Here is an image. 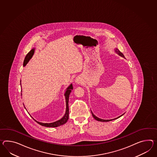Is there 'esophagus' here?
<instances>
[{"label":"esophagus","mask_w":157,"mask_h":157,"mask_svg":"<svg viewBox=\"0 0 157 157\" xmlns=\"http://www.w3.org/2000/svg\"><path fill=\"white\" fill-rule=\"evenodd\" d=\"M76 82H77V83H80V80L77 79V80H76Z\"/></svg>","instance_id":"1"}]
</instances>
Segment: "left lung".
Instances as JSON below:
<instances>
[{"mask_svg":"<svg viewBox=\"0 0 157 157\" xmlns=\"http://www.w3.org/2000/svg\"><path fill=\"white\" fill-rule=\"evenodd\" d=\"M116 52H117V53L119 54L120 56H122V57H124V56L123 55V54L122 53H121L120 51H119L118 49H116ZM91 113H92V116L94 117V118L97 121H101V122H107V121H112V120H115V119H117V118H119L120 117H121V116H122V115L121 116H119L117 118H116V119H113V120H103V119H99V118H98V117H97L96 116L94 115L93 114V113H92V112H91Z\"/></svg>","mask_w":157,"mask_h":157,"instance_id":"1","label":"left lung"}]
</instances>
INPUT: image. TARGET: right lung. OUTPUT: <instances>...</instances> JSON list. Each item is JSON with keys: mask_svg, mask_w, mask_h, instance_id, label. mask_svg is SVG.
Masks as SVG:
<instances>
[{"mask_svg": "<svg viewBox=\"0 0 157 157\" xmlns=\"http://www.w3.org/2000/svg\"><path fill=\"white\" fill-rule=\"evenodd\" d=\"M35 52V49H32V50L27 54V56H25L24 63H23V66H25L28 61H29V59L31 58L32 57L33 54ZM73 89V85L72 84H70V86H69V87L66 89V91L65 92V98H66V113L64 116L62 118L61 120H58L56 122H52V123H42V122H40L37 121L36 120H35L36 122L39 124L40 125H42V126H45V127H57V126H61L62 125H63L67 121L68 119H69V95L70 92H71V90Z\"/></svg>", "mask_w": 157, "mask_h": 157, "instance_id": "add662e5", "label": "right lung"}]
</instances>
